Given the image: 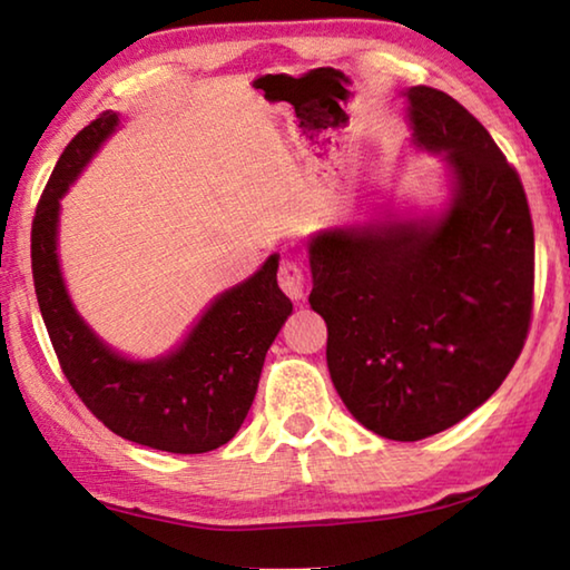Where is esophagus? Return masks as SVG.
Wrapping results in <instances>:
<instances>
[{
    "instance_id": "obj_1",
    "label": "esophagus",
    "mask_w": 570,
    "mask_h": 570,
    "mask_svg": "<svg viewBox=\"0 0 570 570\" xmlns=\"http://www.w3.org/2000/svg\"><path fill=\"white\" fill-rule=\"evenodd\" d=\"M278 286L292 302H304L306 298V278L294 262H284L278 268Z\"/></svg>"
}]
</instances>
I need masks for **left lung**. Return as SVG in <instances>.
Here are the masks:
<instances>
[{"label":"left lung","mask_w":570,"mask_h":570,"mask_svg":"<svg viewBox=\"0 0 570 570\" xmlns=\"http://www.w3.org/2000/svg\"><path fill=\"white\" fill-rule=\"evenodd\" d=\"M407 100L412 146L445 163L440 208H354L306 240L308 304L352 417L414 442L490 400L523 350L533 308V224L523 183L450 95Z\"/></svg>","instance_id":"left-lung-1"}]
</instances>
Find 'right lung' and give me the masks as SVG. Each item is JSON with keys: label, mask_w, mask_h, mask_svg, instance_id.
<instances>
[{"label": "right lung", "mask_w": 570, "mask_h": 570, "mask_svg": "<svg viewBox=\"0 0 570 570\" xmlns=\"http://www.w3.org/2000/svg\"><path fill=\"white\" fill-rule=\"evenodd\" d=\"M120 128L102 112L57 160L32 224V274L40 312L72 390L105 428L138 445L178 455L210 452L236 435L254 404L264 360L294 306L276 284L278 254L210 298L170 352L135 360L82 320L60 264L65 193Z\"/></svg>", "instance_id": "right-lung-1"}]
</instances>
